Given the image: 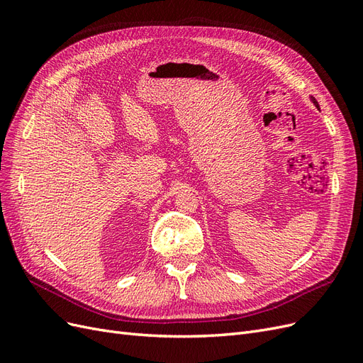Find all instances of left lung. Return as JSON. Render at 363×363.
<instances>
[{
	"mask_svg": "<svg viewBox=\"0 0 363 363\" xmlns=\"http://www.w3.org/2000/svg\"><path fill=\"white\" fill-rule=\"evenodd\" d=\"M311 101H312V103H313V104H315V106H316L318 108H320V106H318V101L315 100V98H313V96H311Z\"/></svg>",
	"mask_w": 363,
	"mask_h": 363,
	"instance_id": "obj_1",
	"label": "left lung"
}]
</instances>
